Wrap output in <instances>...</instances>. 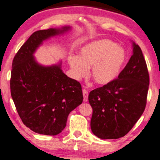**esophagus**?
<instances>
[{"mask_svg":"<svg viewBox=\"0 0 160 160\" xmlns=\"http://www.w3.org/2000/svg\"><path fill=\"white\" fill-rule=\"evenodd\" d=\"M83 96H84V102H87L88 101V92L87 90L83 89Z\"/></svg>","mask_w":160,"mask_h":160,"instance_id":"obj_1","label":"esophagus"}]
</instances>
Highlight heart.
<instances>
[{
  "mask_svg": "<svg viewBox=\"0 0 160 160\" xmlns=\"http://www.w3.org/2000/svg\"><path fill=\"white\" fill-rule=\"evenodd\" d=\"M126 60V52L117 43L110 40H100L81 48L78 57L69 56L68 63L76 79L84 76L87 68L91 67L92 79L99 85H107L119 76Z\"/></svg>",
  "mask_w": 160,
  "mask_h": 160,
  "instance_id": "b5f03b06",
  "label": "heart"
}]
</instances>
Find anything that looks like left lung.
<instances>
[{
    "mask_svg": "<svg viewBox=\"0 0 160 160\" xmlns=\"http://www.w3.org/2000/svg\"><path fill=\"white\" fill-rule=\"evenodd\" d=\"M133 55L118 78L89 94L93 110L91 129L102 139L126 136L145 110L149 75L140 47L133 42Z\"/></svg>",
    "mask_w": 160,
    "mask_h": 160,
    "instance_id": "obj_1",
    "label": "left lung"
}]
</instances>
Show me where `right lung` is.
<instances>
[{
  "mask_svg": "<svg viewBox=\"0 0 160 160\" xmlns=\"http://www.w3.org/2000/svg\"><path fill=\"white\" fill-rule=\"evenodd\" d=\"M71 29L34 32L13 58L11 94L23 123L35 133L55 136L66 126L71 111L82 103V86L63 72L61 63L43 66L33 54L44 40Z\"/></svg>",
  "mask_w": 160,
  "mask_h": 160,
  "instance_id": "1",
  "label": "right lung"
}]
</instances>
